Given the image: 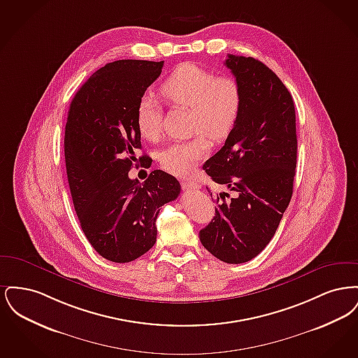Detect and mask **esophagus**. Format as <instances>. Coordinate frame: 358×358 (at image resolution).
<instances>
[{
    "mask_svg": "<svg viewBox=\"0 0 358 358\" xmlns=\"http://www.w3.org/2000/svg\"><path fill=\"white\" fill-rule=\"evenodd\" d=\"M181 185H182V189H185V190H194V189H200V184L199 182H196V181H182L181 182Z\"/></svg>",
    "mask_w": 358,
    "mask_h": 358,
    "instance_id": "obj_1",
    "label": "esophagus"
}]
</instances>
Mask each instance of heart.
<instances>
[{
    "label": "heart",
    "instance_id": "1",
    "mask_svg": "<svg viewBox=\"0 0 358 358\" xmlns=\"http://www.w3.org/2000/svg\"><path fill=\"white\" fill-rule=\"evenodd\" d=\"M161 94L168 102L190 107V130L199 136L173 142L159 153V164L174 176H187L208 150L205 136L222 141L232 131L240 115L243 92L232 76L193 63L180 64L161 85ZM136 129L148 141L161 134V106L152 95H143L136 110Z\"/></svg>",
    "mask_w": 358,
    "mask_h": 358
}]
</instances>
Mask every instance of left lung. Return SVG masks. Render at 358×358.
I'll return each mask as SVG.
<instances>
[{"label":"left lung","instance_id":"8db88e82","mask_svg":"<svg viewBox=\"0 0 358 358\" xmlns=\"http://www.w3.org/2000/svg\"><path fill=\"white\" fill-rule=\"evenodd\" d=\"M224 64L241 87L243 104L224 146L203 169L234 196H216L215 216L200 241L222 262L240 264L266 248L289 206L298 148L295 107L286 85L262 62L228 55Z\"/></svg>","mask_w":358,"mask_h":358}]
</instances>
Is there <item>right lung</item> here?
I'll list each match as a JSON object with an SVG mask.
<instances>
[{
    "mask_svg": "<svg viewBox=\"0 0 358 358\" xmlns=\"http://www.w3.org/2000/svg\"><path fill=\"white\" fill-rule=\"evenodd\" d=\"M162 67L164 62L148 60L108 63L69 106L64 155L73 208L90 244L110 262L129 263L148 252L161 206L181 190L165 171H152L143 182L129 177L134 164L146 161L136 158V106Z\"/></svg>",
    "mask_w": 358,
    "mask_h": 358,
    "instance_id": "right-lung-1",
    "label": "right lung"
}]
</instances>
